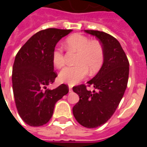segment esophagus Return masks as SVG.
Returning <instances> with one entry per match:
<instances>
[{"mask_svg": "<svg viewBox=\"0 0 147 147\" xmlns=\"http://www.w3.org/2000/svg\"><path fill=\"white\" fill-rule=\"evenodd\" d=\"M71 87H72V86H71V85H69V86H68V88H69V92H71V91H72V89H71Z\"/></svg>", "mask_w": 147, "mask_h": 147, "instance_id": "obj_1", "label": "esophagus"}]
</instances>
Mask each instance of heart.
<instances>
[{
    "label": "heart",
    "mask_w": 147,
    "mask_h": 147,
    "mask_svg": "<svg viewBox=\"0 0 147 147\" xmlns=\"http://www.w3.org/2000/svg\"><path fill=\"white\" fill-rule=\"evenodd\" d=\"M65 47L71 51L76 52L74 66L64 67L59 74V80L62 83L71 85L76 84L87 76L95 75L104 63V49L96 40H91L81 34H74L64 41ZM52 62L57 68L64 65V50L56 47L52 53Z\"/></svg>",
    "instance_id": "b5f03b06"
}]
</instances>
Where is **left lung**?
I'll list each match as a JSON object with an SVG mask.
<instances>
[{"instance_id": "8db88e82", "label": "left lung", "mask_w": 147, "mask_h": 147, "mask_svg": "<svg viewBox=\"0 0 147 147\" xmlns=\"http://www.w3.org/2000/svg\"><path fill=\"white\" fill-rule=\"evenodd\" d=\"M98 39L104 49V63L98 73L84 84L73 86L80 101L72 109L76 120L82 126L95 128L106 123L120 104L127 85L129 62L120 42L103 31L85 30Z\"/></svg>"}]
</instances>
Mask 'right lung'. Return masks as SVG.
Returning <instances> with one entry per match:
<instances>
[{"label": "right lung", "mask_w": 147, "mask_h": 147, "mask_svg": "<svg viewBox=\"0 0 147 147\" xmlns=\"http://www.w3.org/2000/svg\"><path fill=\"white\" fill-rule=\"evenodd\" d=\"M71 30L49 28L34 34L19 50L12 67V89L19 115L25 123L39 127L51 119L56 102L68 93L61 84L46 89L57 76L52 62L55 46Z\"/></svg>", "instance_id": "right-lung-1"}]
</instances>
